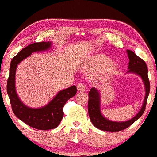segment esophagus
<instances>
[{"label": "esophagus", "instance_id": "esophagus-1", "mask_svg": "<svg viewBox=\"0 0 157 157\" xmlns=\"http://www.w3.org/2000/svg\"><path fill=\"white\" fill-rule=\"evenodd\" d=\"M77 87V90L79 92H85L86 91V86L83 83H78L76 85Z\"/></svg>", "mask_w": 157, "mask_h": 157}]
</instances>
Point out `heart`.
<instances>
[{
	"label": "heart",
	"mask_w": 157,
	"mask_h": 157,
	"mask_svg": "<svg viewBox=\"0 0 157 157\" xmlns=\"http://www.w3.org/2000/svg\"><path fill=\"white\" fill-rule=\"evenodd\" d=\"M111 63V60L102 54H95L87 58L83 64V68L86 71H94L103 70L108 67ZM116 70L115 66H110L109 71L114 72Z\"/></svg>",
	"instance_id": "1"
}]
</instances>
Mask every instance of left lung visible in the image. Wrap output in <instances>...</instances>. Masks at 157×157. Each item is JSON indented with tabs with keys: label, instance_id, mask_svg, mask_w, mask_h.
Masks as SVG:
<instances>
[{
	"label": "left lung",
	"instance_id": "obj_1",
	"mask_svg": "<svg viewBox=\"0 0 157 157\" xmlns=\"http://www.w3.org/2000/svg\"><path fill=\"white\" fill-rule=\"evenodd\" d=\"M129 62L128 72H133L141 77L145 87V96L144 104L135 117L125 122H114L105 119L101 113L100 109V95L99 92L94 87L90 89L88 94V114L90 120L96 128L101 130L108 132H119L124 130L130 126L136 121L141 117L145 109L148 95L150 93V81L147 76V67L145 62L141 58L134 54V52L127 50Z\"/></svg>",
	"mask_w": 157,
	"mask_h": 157
}]
</instances>
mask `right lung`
<instances>
[{
  "mask_svg": "<svg viewBox=\"0 0 157 157\" xmlns=\"http://www.w3.org/2000/svg\"><path fill=\"white\" fill-rule=\"evenodd\" d=\"M51 42L34 43L22 49L11 61L10 75L7 83V92L9 96L11 106L14 114L22 121L32 128L40 130H48L58 127L63 119V108L66 102L76 94V87L60 91L46 106L33 109L25 105L18 97L15 89L16 69L18 63L26 59L32 52L48 49Z\"/></svg>",
  "mask_w": 157,
  "mask_h": 157,
  "instance_id": "add662e5",
  "label": "right lung"
}]
</instances>
